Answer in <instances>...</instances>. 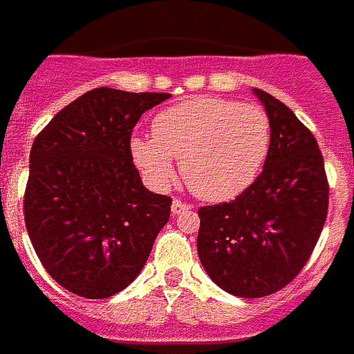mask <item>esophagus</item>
Instances as JSON below:
<instances>
[{"mask_svg": "<svg viewBox=\"0 0 354 354\" xmlns=\"http://www.w3.org/2000/svg\"><path fill=\"white\" fill-rule=\"evenodd\" d=\"M189 209H192V205L190 204H187V202H181L179 198H175V200H173V204H171L173 215H179V213L189 212Z\"/></svg>", "mask_w": 354, "mask_h": 354, "instance_id": "obj_1", "label": "esophagus"}]
</instances>
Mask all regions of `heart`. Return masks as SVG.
Segmentation results:
<instances>
[{
  "mask_svg": "<svg viewBox=\"0 0 354 354\" xmlns=\"http://www.w3.org/2000/svg\"><path fill=\"white\" fill-rule=\"evenodd\" d=\"M270 150V120L257 104L196 97L160 112L152 137H133L131 156L147 181L165 189L181 162L183 179L205 202H227L248 190Z\"/></svg>",
  "mask_w": 354,
  "mask_h": 354,
  "instance_id": "obj_1",
  "label": "heart"
}]
</instances>
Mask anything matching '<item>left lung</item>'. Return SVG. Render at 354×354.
<instances>
[{
    "label": "left lung",
    "mask_w": 354,
    "mask_h": 354,
    "mask_svg": "<svg viewBox=\"0 0 354 354\" xmlns=\"http://www.w3.org/2000/svg\"><path fill=\"white\" fill-rule=\"evenodd\" d=\"M270 120L263 171L232 202L198 209V255L215 284L238 297H265L299 274L328 215L324 158L284 102L253 89Z\"/></svg>",
    "instance_id": "8db88e82"
}]
</instances>
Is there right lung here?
Instances as JSON below:
<instances>
[{
	"mask_svg": "<svg viewBox=\"0 0 354 354\" xmlns=\"http://www.w3.org/2000/svg\"><path fill=\"white\" fill-rule=\"evenodd\" d=\"M169 93L97 87L64 106L30 150L24 223L45 270L102 299L131 284L169 221L171 198L145 189L131 133Z\"/></svg>",
	"mask_w": 354,
	"mask_h": 354,
	"instance_id": "right-lung-1",
	"label": "right lung"
}]
</instances>
